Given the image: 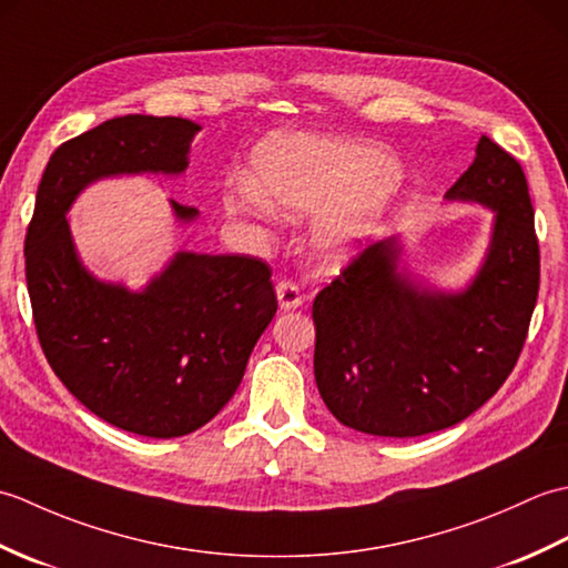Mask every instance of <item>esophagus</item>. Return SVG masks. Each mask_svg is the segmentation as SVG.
<instances>
[{
  "label": "esophagus",
  "mask_w": 568,
  "mask_h": 568,
  "mask_svg": "<svg viewBox=\"0 0 568 568\" xmlns=\"http://www.w3.org/2000/svg\"><path fill=\"white\" fill-rule=\"evenodd\" d=\"M275 293H277L281 310H297L303 305V293H300V287L293 281H277Z\"/></svg>",
  "instance_id": "34e87169"
}]
</instances>
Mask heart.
Segmentation results:
<instances>
[{
  "label": "heart",
  "mask_w": 568,
  "mask_h": 568,
  "mask_svg": "<svg viewBox=\"0 0 568 568\" xmlns=\"http://www.w3.org/2000/svg\"><path fill=\"white\" fill-rule=\"evenodd\" d=\"M397 178L400 168L383 149L310 134H277L253 153V183L229 190L226 207L246 214H265L271 204L293 214L336 212L385 195ZM361 236L364 224L358 212L327 216L317 229V251L336 261Z\"/></svg>",
  "instance_id": "obj_1"
}]
</instances>
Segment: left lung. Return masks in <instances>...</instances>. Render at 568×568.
<instances>
[{
	"label": "left lung",
	"mask_w": 568,
	"mask_h": 568,
	"mask_svg": "<svg viewBox=\"0 0 568 568\" xmlns=\"http://www.w3.org/2000/svg\"><path fill=\"white\" fill-rule=\"evenodd\" d=\"M446 200L496 212L488 256L466 291L413 283L397 271V239H383L356 253L312 305L320 395L356 432L419 437L452 427L490 400L520 358L539 293L523 165L480 136Z\"/></svg>",
	"instance_id": "obj_1"
}]
</instances>
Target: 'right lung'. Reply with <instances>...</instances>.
Listing matches in <instances>:
<instances>
[{"mask_svg":"<svg viewBox=\"0 0 568 568\" xmlns=\"http://www.w3.org/2000/svg\"><path fill=\"white\" fill-rule=\"evenodd\" d=\"M200 126L126 114L60 143L48 161L27 246L36 334L60 383L110 425L171 439L232 400L277 297L268 263L180 251L143 293L82 268L65 212L84 185L124 173L178 175ZM180 222L195 207L171 200Z\"/></svg>","mask_w":568,"mask_h":568,"instance_id":"1","label":"right lung"}]
</instances>
